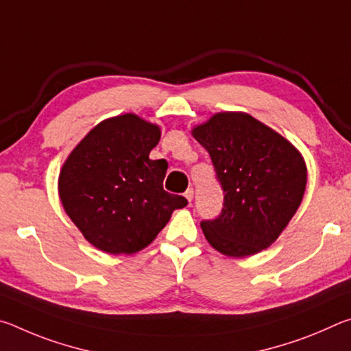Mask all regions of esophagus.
Returning a JSON list of instances; mask_svg holds the SVG:
<instances>
[{
  "label": "esophagus",
  "instance_id": "obj_1",
  "mask_svg": "<svg viewBox=\"0 0 351 351\" xmlns=\"http://www.w3.org/2000/svg\"><path fill=\"white\" fill-rule=\"evenodd\" d=\"M184 197L187 198L189 203H192V199H193V189H187V192L184 193Z\"/></svg>",
  "mask_w": 351,
  "mask_h": 351
}]
</instances>
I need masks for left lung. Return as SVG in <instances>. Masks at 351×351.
Listing matches in <instances>:
<instances>
[{
    "label": "left lung",
    "mask_w": 351,
    "mask_h": 351,
    "mask_svg": "<svg viewBox=\"0 0 351 351\" xmlns=\"http://www.w3.org/2000/svg\"><path fill=\"white\" fill-rule=\"evenodd\" d=\"M210 154L224 192L217 219L201 223L209 245L243 258L268 249L287 229L306 189L302 153L243 111H223L192 128Z\"/></svg>",
    "instance_id": "left-lung-1"
}]
</instances>
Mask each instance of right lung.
Returning a JSON list of instances; mask_svg holds the SVG:
<instances>
[{
	"label": "right lung",
	"instance_id": "right-lung-1",
	"mask_svg": "<svg viewBox=\"0 0 351 351\" xmlns=\"http://www.w3.org/2000/svg\"><path fill=\"white\" fill-rule=\"evenodd\" d=\"M161 127L125 112L97 123L68 154L58 197L88 243L105 254L132 255L156 239L187 199L162 187L167 162L150 152Z\"/></svg>",
	"mask_w": 351,
	"mask_h": 351
}]
</instances>
